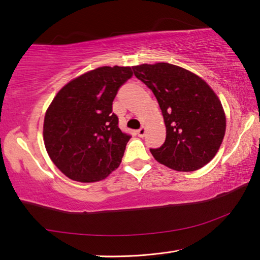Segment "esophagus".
<instances>
[{"label":"esophagus","mask_w":260,"mask_h":260,"mask_svg":"<svg viewBox=\"0 0 260 260\" xmlns=\"http://www.w3.org/2000/svg\"><path fill=\"white\" fill-rule=\"evenodd\" d=\"M146 133H147V128H146V127H143V126L138 131V135L140 136V138H143V136L146 135Z\"/></svg>","instance_id":"34e87169"}]
</instances>
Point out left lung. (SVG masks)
<instances>
[{
    "label": "left lung",
    "instance_id": "left-lung-1",
    "mask_svg": "<svg viewBox=\"0 0 260 260\" xmlns=\"http://www.w3.org/2000/svg\"><path fill=\"white\" fill-rule=\"evenodd\" d=\"M133 71L152 90L164 117L166 140L150 149L155 159L179 172H192L212 160L226 132V114L212 88L170 63L141 64Z\"/></svg>",
    "mask_w": 260,
    "mask_h": 260
}]
</instances>
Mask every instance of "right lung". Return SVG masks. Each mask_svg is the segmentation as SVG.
Wrapping results in <instances>:
<instances>
[{"instance_id": "add662e5", "label": "right lung", "mask_w": 260, "mask_h": 260, "mask_svg": "<svg viewBox=\"0 0 260 260\" xmlns=\"http://www.w3.org/2000/svg\"><path fill=\"white\" fill-rule=\"evenodd\" d=\"M133 76L131 67H101L72 79L56 94L43 121L52 162L69 179L101 181L120 165L131 136L118 127L112 102Z\"/></svg>"}]
</instances>
